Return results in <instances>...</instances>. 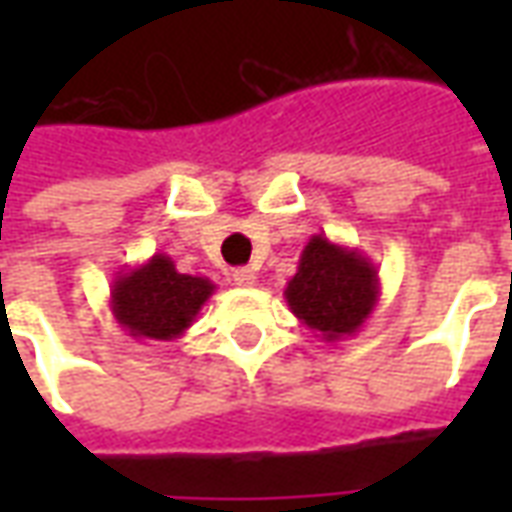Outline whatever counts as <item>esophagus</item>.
Instances as JSON below:
<instances>
[{"label":"esophagus","instance_id":"34e87169","mask_svg":"<svg viewBox=\"0 0 512 512\" xmlns=\"http://www.w3.org/2000/svg\"><path fill=\"white\" fill-rule=\"evenodd\" d=\"M255 282L257 274L252 268H235L233 271V285H238V288H252Z\"/></svg>","mask_w":512,"mask_h":512}]
</instances>
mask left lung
<instances>
[{"instance_id": "1", "label": "left lung", "mask_w": 512, "mask_h": 512, "mask_svg": "<svg viewBox=\"0 0 512 512\" xmlns=\"http://www.w3.org/2000/svg\"><path fill=\"white\" fill-rule=\"evenodd\" d=\"M381 299V282L370 257L359 249L312 235L299 268L285 288L290 312L326 343L354 337Z\"/></svg>"}]
</instances>
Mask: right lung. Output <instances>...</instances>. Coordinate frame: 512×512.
Wrapping results in <instances>:
<instances>
[{
	"label": "right lung",
	"mask_w": 512,
	"mask_h": 512,
	"mask_svg": "<svg viewBox=\"0 0 512 512\" xmlns=\"http://www.w3.org/2000/svg\"><path fill=\"white\" fill-rule=\"evenodd\" d=\"M213 285L208 277L180 274L172 257L153 255L142 266L123 268L112 282V315L134 340H178L186 334Z\"/></svg>",
	"instance_id": "right-lung-1"
}]
</instances>
